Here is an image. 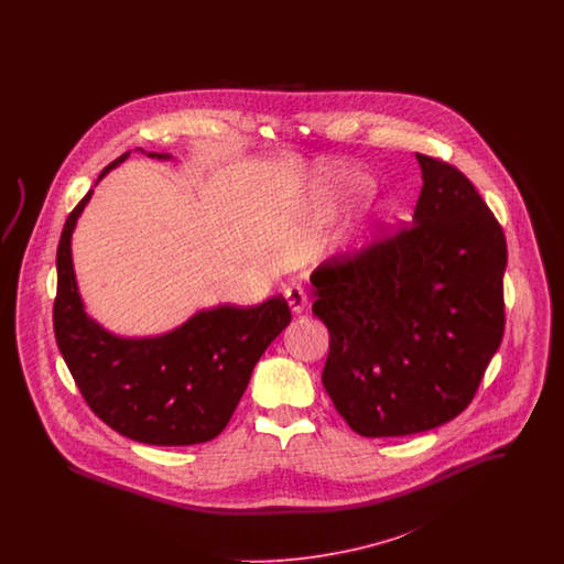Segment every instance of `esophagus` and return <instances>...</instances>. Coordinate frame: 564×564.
<instances>
[{"mask_svg":"<svg viewBox=\"0 0 564 564\" xmlns=\"http://www.w3.org/2000/svg\"><path fill=\"white\" fill-rule=\"evenodd\" d=\"M285 300H288V304H290V308L294 311L295 315L302 313L306 308V302H308L306 292L302 288H297V285H292V288L285 290Z\"/></svg>","mask_w":564,"mask_h":564,"instance_id":"34e87169","label":"esophagus"}]
</instances>
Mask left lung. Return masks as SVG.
<instances>
[{
	"label": "left lung",
	"instance_id": "left-lung-1",
	"mask_svg": "<svg viewBox=\"0 0 564 564\" xmlns=\"http://www.w3.org/2000/svg\"><path fill=\"white\" fill-rule=\"evenodd\" d=\"M416 161L423 188L412 221L311 274L313 315L329 332L323 387L366 437L453 421L506 329L501 224L456 166Z\"/></svg>",
	"mask_w": 564,
	"mask_h": 564
}]
</instances>
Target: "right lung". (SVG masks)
<instances>
[{
    "label": "right lung",
    "instance_id": "add662e5",
    "mask_svg": "<svg viewBox=\"0 0 564 564\" xmlns=\"http://www.w3.org/2000/svg\"><path fill=\"white\" fill-rule=\"evenodd\" d=\"M127 156L109 162L99 180ZM90 194L65 219L56 247V347L84 402L111 430L152 446L209 442L228 425L262 352L292 322L290 306L274 295L251 308L196 313L159 338L111 336L86 317L72 264V232Z\"/></svg>",
    "mask_w": 564,
    "mask_h": 564
}]
</instances>
